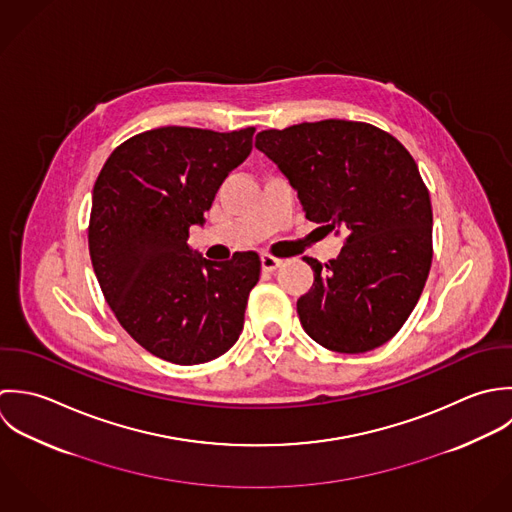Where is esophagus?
I'll use <instances>...</instances> for the list:
<instances>
[{"instance_id": "34e87169", "label": "esophagus", "mask_w": 512, "mask_h": 512, "mask_svg": "<svg viewBox=\"0 0 512 512\" xmlns=\"http://www.w3.org/2000/svg\"><path fill=\"white\" fill-rule=\"evenodd\" d=\"M281 259H275V257H271V255H263L261 257V269L265 271V273H273V271H277L279 267H281Z\"/></svg>"}]
</instances>
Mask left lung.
I'll use <instances>...</instances> for the list:
<instances>
[{
  "label": "left lung",
  "instance_id": "obj_1",
  "mask_svg": "<svg viewBox=\"0 0 512 512\" xmlns=\"http://www.w3.org/2000/svg\"><path fill=\"white\" fill-rule=\"evenodd\" d=\"M303 205L308 221L344 237L324 267L305 257L314 283L297 301L308 336L360 354L386 344L408 320L431 267L429 192L408 150L388 132L352 120L263 130L255 138Z\"/></svg>",
  "mask_w": 512,
  "mask_h": 512
}]
</instances>
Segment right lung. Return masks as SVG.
<instances>
[{
	"mask_svg": "<svg viewBox=\"0 0 512 512\" xmlns=\"http://www.w3.org/2000/svg\"><path fill=\"white\" fill-rule=\"evenodd\" d=\"M255 128L164 126L120 144L95 182L89 251L104 299L150 354L204 364L243 330L259 281L253 251L215 263L188 247L219 186L253 148Z\"/></svg>",
	"mask_w": 512,
	"mask_h": 512,
	"instance_id": "obj_1",
	"label": "right lung"
}]
</instances>
